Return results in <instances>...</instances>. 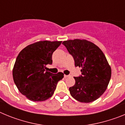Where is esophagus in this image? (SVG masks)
I'll use <instances>...</instances> for the list:
<instances>
[{"instance_id": "esophagus-1", "label": "esophagus", "mask_w": 125, "mask_h": 125, "mask_svg": "<svg viewBox=\"0 0 125 125\" xmlns=\"http://www.w3.org/2000/svg\"><path fill=\"white\" fill-rule=\"evenodd\" d=\"M64 78H68V77H69V76H68V75H65L64 74Z\"/></svg>"}]
</instances>
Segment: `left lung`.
<instances>
[{
    "label": "left lung",
    "mask_w": 125,
    "mask_h": 125,
    "mask_svg": "<svg viewBox=\"0 0 125 125\" xmlns=\"http://www.w3.org/2000/svg\"><path fill=\"white\" fill-rule=\"evenodd\" d=\"M73 56L75 66L81 68V75L74 77L75 84L69 88L71 95L79 102L91 103L106 91L111 76V69L102 51L85 39L62 42Z\"/></svg>",
    "instance_id": "left-lung-1"
}]
</instances>
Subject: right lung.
I'll use <instances>...</instances> for the list:
<instances>
[{"label": "right lung", "instance_id": "right-lung-1", "mask_svg": "<svg viewBox=\"0 0 125 125\" xmlns=\"http://www.w3.org/2000/svg\"><path fill=\"white\" fill-rule=\"evenodd\" d=\"M62 41L36 42L26 46L15 60L12 75L19 91L32 101H43L54 94L59 81L64 78L59 72L52 74L45 70L52 63V55Z\"/></svg>", "mask_w": 125, "mask_h": 125}]
</instances>
